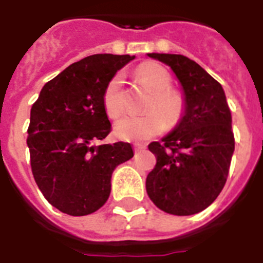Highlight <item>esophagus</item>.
<instances>
[{"mask_svg": "<svg viewBox=\"0 0 263 263\" xmlns=\"http://www.w3.org/2000/svg\"><path fill=\"white\" fill-rule=\"evenodd\" d=\"M144 147H146L144 144H139V143H135V144H134V150H135V153L140 152V150H143Z\"/></svg>", "mask_w": 263, "mask_h": 263, "instance_id": "1", "label": "esophagus"}]
</instances>
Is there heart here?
Instances as JSON below:
<instances>
[{"label":"heart","instance_id":"heart-1","mask_svg":"<svg viewBox=\"0 0 263 263\" xmlns=\"http://www.w3.org/2000/svg\"><path fill=\"white\" fill-rule=\"evenodd\" d=\"M138 75L154 92L144 116H124L115 124V135L127 142H144L160 135L165 125L173 127L184 113L183 97L171 90L172 78L160 64L146 63L140 65ZM103 107L110 119L119 117L125 109L123 94V76L117 73L107 82L103 90Z\"/></svg>","mask_w":263,"mask_h":263}]
</instances>
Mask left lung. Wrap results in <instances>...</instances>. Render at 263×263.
I'll return each mask as SVG.
<instances>
[{
  "label": "left lung",
  "mask_w": 263,
  "mask_h": 263,
  "mask_svg": "<svg viewBox=\"0 0 263 263\" xmlns=\"http://www.w3.org/2000/svg\"><path fill=\"white\" fill-rule=\"evenodd\" d=\"M147 55L171 67L183 90L184 113L162 142L148 144L157 164L146 191L165 213L191 216L224 188L235 152L232 116L222 86L199 64L181 54Z\"/></svg>",
  "instance_id": "1"
}]
</instances>
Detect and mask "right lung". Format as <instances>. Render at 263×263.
Listing matches in <instances>:
<instances>
[{
  "instance_id": "add662e5",
  "label": "right lung",
  "mask_w": 263,
  "mask_h": 263,
  "mask_svg": "<svg viewBox=\"0 0 263 263\" xmlns=\"http://www.w3.org/2000/svg\"><path fill=\"white\" fill-rule=\"evenodd\" d=\"M135 55L92 54L47 82L31 107L27 146L47 202L69 216H87L110 195L111 173L131 160L129 143L95 146L111 129L103 90Z\"/></svg>"
}]
</instances>
